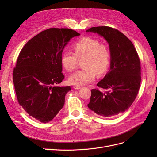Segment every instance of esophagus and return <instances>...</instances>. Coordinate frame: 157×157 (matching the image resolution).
Masks as SVG:
<instances>
[{"instance_id": "esophagus-1", "label": "esophagus", "mask_w": 157, "mask_h": 157, "mask_svg": "<svg viewBox=\"0 0 157 157\" xmlns=\"http://www.w3.org/2000/svg\"><path fill=\"white\" fill-rule=\"evenodd\" d=\"M80 88H81V87H80V86H74V88H75V90H78V89H80Z\"/></svg>"}]
</instances>
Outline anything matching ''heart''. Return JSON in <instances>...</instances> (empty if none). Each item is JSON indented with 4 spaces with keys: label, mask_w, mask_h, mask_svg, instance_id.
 <instances>
[{
    "label": "heart",
    "mask_w": 157,
    "mask_h": 157,
    "mask_svg": "<svg viewBox=\"0 0 157 157\" xmlns=\"http://www.w3.org/2000/svg\"><path fill=\"white\" fill-rule=\"evenodd\" d=\"M73 52L64 51L61 57L63 67L69 71L77 67L78 59L82 61V69L75 71L69 77V82L75 86H82L96 78V73L102 75L108 69L111 54L108 47L99 40L86 36L77 41L73 46Z\"/></svg>",
    "instance_id": "b5f03b06"
}]
</instances>
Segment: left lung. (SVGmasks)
Wrapping results in <instances>:
<instances>
[{
    "mask_svg": "<svg viewBox=\"0 0 157 157\" xmlns=\"http://www.w3.org/2000/svg\"><path fill=\"white\" fill-rule=\"evenodd\" d=\"M87 32L103 36L111 53L110 70L92 89L88 107L104 117H111L129 108L138 93L141 83L140 59L131 40L122 33L107 26L90 28Z\"/></svg>",
    "mask_w": 157,
    "mask_h": 157,
    "instance_id": "left-lung-1",
    "label": "left lung"
}]
</instances>
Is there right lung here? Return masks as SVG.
Listing matches in <instances>:
<instances>
[{"label": "right lung", "instance_id": "obj_1", "mask_svg": "<svg viewBox=\"0 0 157 157\" xmlns=\"http://www.w3.org/2000/svg\"><path fill=\"white\" fill-rule=\"evenodd\" d=\"M78 35L73 29L50 28L28 41L18 56L13 71L17 101L38 121H51L64 105L71 88L56 86L65 77L61 57L71 38Z\"/></svg>", "mask_w": 157, "mask_h": 157}]
</instances>
